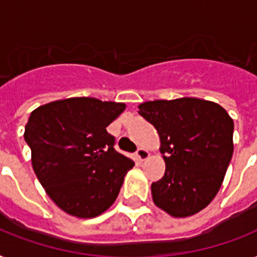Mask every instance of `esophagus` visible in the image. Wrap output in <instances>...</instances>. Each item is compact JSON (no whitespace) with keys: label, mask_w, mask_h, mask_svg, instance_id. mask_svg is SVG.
I'll list each match as a JSON object with an SVG mask.
<instances>
[{"label":"esophagus","mask_w":257,"mask_h":257,"mask_svg":"<svg viewBox=\"0 0 257 257\" xmlns=\"http://www.w3.org/2000/svg\"><path fill=\"white\" fill-rule=\"evenodd\" d=\"M136 157H137V160H140V161H144L147 160L149 157V152L147 151V149L144 148H139L136 151Z\"/></svg>","instance_id":"obj_1"}]
</instances>
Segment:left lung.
I'll return each mask as SVG.
<instances>
[{"label":"left lung","mask_w":257,"mask_h":257,"mask_svg":"<svg viewBox=\"0 0 257 257\" xmlns=\"http://www.w3.org/2000/svg\"><path fill=\"white\" fill-rule=\"evenodd\" d=\"M139 113L157 129L165 161L153 203L173 217L200 212L217 195L233 153V120L216 102L195 97L147 101Z\"/></svg>","instance_id":"left-lung-1"}]
</instances>
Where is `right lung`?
<instances>
[{
    "mask_svg": "<svg viewBox=\"0 0 257 257\" xmlns=\"http://www.w3.org/2000/svg\"><path fill=\"white\" fill-rule=\"evenodd\" d=\"M125 104L72 97L38 106L25 125L38 181L57 207L81 219L108 209L118 196L131 159L106 132Z\"/></svg>",
    "mask_w": 257,
    "mask_h": 257,
    "instance_id": "right-lung-1",
    "label": "right lung"
}]
</instances>
